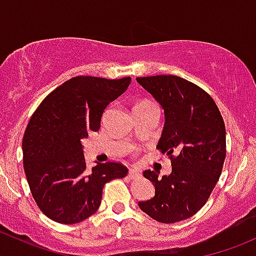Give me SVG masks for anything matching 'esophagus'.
<instances>
[{"label": "esophagus", "mask_w": 256, "mask_h": 256, "mask_svg": "<svg viewBox=\"0 0 256 256\" xmlns=\"http://www.w3.org/2000/svg\"><path fill=\"white\" fill-rule=\"evenodd\" d=\"M140 176V171H138V168H136V167H131L130 170H128V178H136Z\"/></svg>", "instance_id": "1"}]
</instances>
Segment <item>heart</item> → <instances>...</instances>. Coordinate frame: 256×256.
Masks as SVG:
<instances>
[{
	"instance_id": "obj_1",
	"label": "heart",
	"mask_w": 256,
	"mask_h": 256,
	"mask_svg": "<svg viewBox=\"0 0 256 256\" xmlns=\"http://www.w3.org/2000/svg\"><path fill=\"white\" fill-rule=\"evenodd\" d=\"M142 104H150V102H140V104H138V105H142Z\"/></svg>"
}]
</instances>
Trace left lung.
Wrapping results in <instances>:
<instances>
[{"mask_svg": "<svg viewBox=\"0 0 256 256\" xmlns=\"http://www.w3.org/2000/svg\"><path fill=\"white\" fill-rule=\"evenodd\" d=\"M136 80L164 109L157 147L172 164L171 174L162 178L151 170L144 172L154 183V197L138 207L160 223L184 220L206 204L220 177L226 154L223 118L208 92L188 80L177 76Z\"/></svg>", "mask_w": 256, "mask_h": 256, "instance_id": "left-lung-1", "label": "left lung"}]
</instances>
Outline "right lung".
<instances>
[{
    "mask_svg": "<svg viewBox=\"0 0 256 256\" xmlns=\"http://www.w3.org/2000/svg\"><path fill=\"white\" fill-rule=\"evenodd\" d=\"M130 82V76H76L53 90L30 118L23 167L36 203L52 220L74 224L89 218L100 207L105 183L128 174L118 162L88 170L82 141L99 130L104 110Z\"/></svg>",
    "mask_w": 256,
    "mask_h": 256,
    "instance_id": "1",
    "label": "right lung"
}]
</instances>
